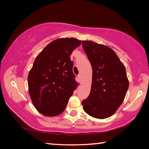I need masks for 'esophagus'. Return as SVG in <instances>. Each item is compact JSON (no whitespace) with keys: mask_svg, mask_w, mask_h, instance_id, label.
<instances>
[{"mask_svg":"<svg viewBox=\"0 0 149 149\" xmlns=\"http://www.w3.org/2000/svg\"><path fill=\"white\" fill-rule=\"evenodd\" d=\"M78 78H79V82L81 83L82 82V78H81V75L80 74L78 75Z\"/></svg>","mask_w":149,"mask_h":149,"instance_id":"34e87169","label":"esophagus"}]
</instances>
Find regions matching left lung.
<instances>
[{
    "label": "left lung",
    "instance_id": "left-lung-1",
    "mask_svg": "<svg viewBox=\"0 0 149 149\" xmlns=\"http://www.w3.org/2000/svg\"><path fill=\"white\" fill-rule=\"evenodd\" d=\"M82 46L93 69L90 94L82 101L85 112L91 116L104 119L122 104L129 87L125 66L110 47L91 41Z\"/></svg>",
    "mask_w": 149,
    "mask_h": 149
}]
</instances>
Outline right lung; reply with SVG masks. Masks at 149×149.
Here are the masks:
<instances>
[{"label":"right lung","mask_w":149,"mask_h":149,"mask_svg":"<svg viewBox=\"0 0 149 149\" xmlns=\"http://www.w3.org/2000/svg\"><path fill=\"white\" fill-rule=\"evenodd\" d=\"M81 43L75 38L56 39L35 60L27 78L29 93L35 108L46 116L61 114L77 87L70 56Z\"/></svg>","instance_id":"right-lung-1"}]
</instances>
